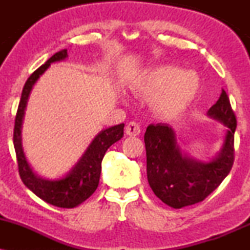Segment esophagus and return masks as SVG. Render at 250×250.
<instances>
[{
	"label": "esophagus",
	"mask_w": 250,
	"mask_h": 250,
	"mask_svg": "<svg viewBox=\"0 0 250 250\" xmlns=\"http://www.w3.org/2000/svg\"><path fill=\"white\" fill-rule=\"evenodd\" d=\"M125 133H127L129 136H137V135L141 133V127H140V125L137 122L131 121L129 122L127 127H125Z\"/></svg>",
	"instance_id": "1"
}]
</instances>
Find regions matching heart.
Wrapping results in <instances>:
<instances>
[{
  "label": "heart",
  "mask_w": 250,
  "mask_h": 250,
  "mask_svg": "<svg viewBox=\"0 0 250 250\" xmlns=\"http://www.w3.org/2000/svg\"><path fill=\"white\" fill-rule=\"evenodd\" d=\"M135 88L145 95H154L155 110L165 116H175L194 101L200 81L194 71L161 65L145 71Z\"/></svg>",
  "instance_id": "1"
}]
</instances>
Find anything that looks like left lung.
<instances>
[{
	"label": "left lung",
	"mask_w": 250,
	"mask_h": 250,
	"mask_svg": "<svg viewBox=\"0 0 250 250\" xmlns=\"http://www.w3.org/2000/svg\"><path fill=\"white\" fill-rule=\"evenodd\" d=\"M208 116L227 127L221 151L209 162L197 161L183 154L174 130L166 123L147 127L145 145L148 182L154 194L169 207L180 209L203 201L219 187L233 167L236 117L225 90L208 110Z\"/></svg>",
	"instance_id": "1"
}]
</instances>
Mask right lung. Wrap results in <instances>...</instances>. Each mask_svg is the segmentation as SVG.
<instances>
[{"label":"right lung","instance_id":"obj_1","mask_svg":"<svg viewBox=\"0 0 250 250\" xmlns=\"http://www.w3.org/2000/svg\"><path fill=\"white\" fill-rule=\"evenodd\" d=\"M67 57V49L54 54L44 64H42L29 76L22 90L21 101L15 117V127H14V147H15L19 174L22 182L40 199L60 208L77 207L93 195L99 186L103 156L111 145L122 139L123 128H125V125L121 123L100 131L89 145L79 162L71 168L69 173L61 179L45 180L34 173L25 159L21 137L22 122H23L28 97L34 84L40 79V76L49 68L51 63L63 61Z\"/></svg>","mask_w":250,"mask_h":250}]
</instances>
